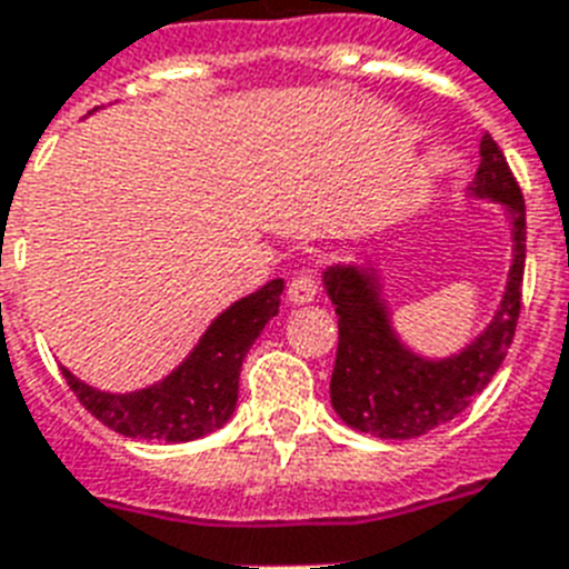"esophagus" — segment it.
Returning <instances> with one entry per match:
<instances>
[{
    "instance_id": "34e87169",
    "label": "esophagus",
    "mask_w": 569,
    "mask_h": 569,
    "mask_svg": "<svg viewBox=\"0 0 569 569\" xmlns=\"http://www.w3.org/2000/svg\"><path fill=\"white\" fill-rule=\"evenodd\" d=\"M289 300L292 303H309V300L316 298L318 295V280L312 271H300V274H295L292 280H289Z\"/></svg>"
}]
</instances>
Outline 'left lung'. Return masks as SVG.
I'll return each instance as SVG.
<instances>
[{"label":"left lung","mask_w":569,"mask_h":569,"mask_svg":"<svg viewBox=\"0 0 569 569\" xmlns=\"http://www.w3.org/2000/svg\"><path fill=\"white\" fill-rule=\"evenodd\" d=\"M479 169L470 192L509 207L515 260L500 312L473 345L450 359H423L406 350L389 325L373 271L336 266L325 286L339 316V350L332 365V409L348 427L377 438H418L465 412L491 382L515 339L526 269V204L509 160L482 133Z\"/></svg>","instance_id":"left-lung-1"}]
</instances>
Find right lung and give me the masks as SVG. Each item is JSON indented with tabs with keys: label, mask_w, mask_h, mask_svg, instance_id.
I'll return each instance as SVG.
<instances>
[{
	"label": "right lung",
	"mask_w": 569,
	"mask_h": 569,
	"mask_svg": "<svg viewBox=\"0 0 569 569\" xmlns=\"http://www.w3.org/2000/svg\"><path fill=\"white\" fill-rule=\"evenodd\" d=\"M280 295L283 280H271L260 292L237 300L212 321L178 371L133 395L96 391L76 380L67 368L60 371L69 389L76 391L78 403L119 436L169 445L196 441L224 427L237 409L242 359L262 327L277 316Z\"/></svg>",
	"instance_id": "1"
}]
</instances>
